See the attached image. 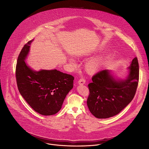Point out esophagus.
I'll use <instances>...</instances> for the list:
<instances>
[{
    "label": "esophagus",
    "mask_w": 149,
    "mask_h": 149,
    "mask_svg": "<svg viewBox=\"0 0 149 149\" xmlns=\"http://www.w3.org/2000/svg\"><path fill=\"white\" fill-rule=\"evenodd\" d=\"M78 83H79V84H80V85H83L85 84V80L84 79H80L79 80Z\"/></svg>",
    "instance_id": "esophagus-1"
}]
</instances>
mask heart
<instances>
[{"label":"heart","mask_w":149,"mask_h":149,"mask_svg":"<svg viewBox=\"0 0 149 149\" xmlns=\"http://www.w3.org/2000/svg\"><path fill=\"white\" fill-rule=\"evenodd\" d=\"M69 61L71 64L73 65L75 64L74 61L71 58L69 59ZM100 65H101V61L99 59L92 60L91 61H89L87 64H86L85 65L86 71L89 74H94L98 70V69L100 66Z\"/></svg>","instance_id":"heart-1"}]
</instances>
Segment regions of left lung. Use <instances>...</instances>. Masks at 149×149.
<instances>
[{"label":"left lung","mask_w":149,"mask_h":149,"mask_svg":"<svg viewBox=\"0 0 149 149\" xmlns=\"http://www.w3.org/2000/svg\"><path fill=\"white\" fill-rule=\"evenodd\" d=\"M127 77L115 79L109 70H103L92 78L88 84L87 106L97 118L106 119L118 114L133 99L139 81V64L135 57L128 67Z\"/></svg>","instance_id":"8db88e82"}]
</instances>
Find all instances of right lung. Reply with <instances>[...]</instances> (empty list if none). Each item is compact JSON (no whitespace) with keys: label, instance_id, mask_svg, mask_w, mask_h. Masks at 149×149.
I'll return each instance as SVG.
<instances>
[{"label":"right lung","instance_id":"add662e5","mask_svg":"<svg viewBox=\"0 0 149 149\" xmlns=\"http://www.w3.org/2000/svg\"><path fill=\"white\" fill-rule=\"evenodd\" d=\"M33 41L25 44L18 57L16 79L22 97L35 111L52 115L61 108L64 99L73 87L74 77L57 69L35 71L25 63Z\"/></svg>","mask_w":149,"mask_h":149}]
</instances>
